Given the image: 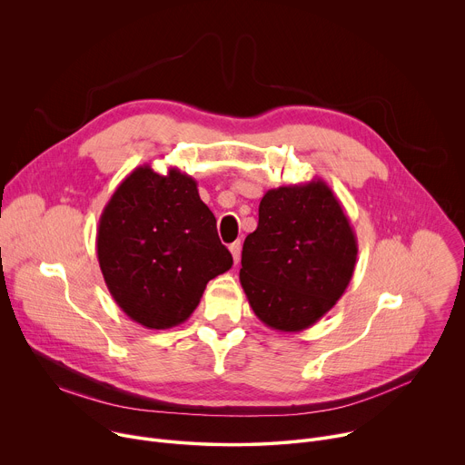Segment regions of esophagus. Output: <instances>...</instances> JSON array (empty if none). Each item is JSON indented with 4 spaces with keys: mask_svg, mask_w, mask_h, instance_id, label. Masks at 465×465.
I'll return each mask as SVG.
<instances>
[{
    "mask_svg": "<svg viewBox=\"0 0 465 465\" xmlns=\"http://www.w3.org/2000/svg\"><path fill=\"white\" fill-rule=\"evenodd\" d=\"M230 252H232L233 261H235V264H237V262L241 261V242H239V241L232 242V244H230Z\"/></svg>",
    "mask_w": 465,
    "mask_h": 465,
    "instance_id": "esophagus-1",
    "label": "esophagus"
}]
</instances>
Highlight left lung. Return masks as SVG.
Segmentation results:
<instances>
[{
  "mask_svg": "<svg viewBox=\"0 0 465 465\" xmlns=\"http://www.w3.org/2000/svg\"><path fill=\"white\" fill-rule=\"evenodd\" d=\"M357 237L322 180L269 189L259 223L242 244L241 285L255 316L282 333L316 323L348 289Z\"/></svg>",
  "mask_w": 465,
  "mask_h": 465,
  "instance_id": "obj_1",
  "label": "left lung"
}]
</instances>
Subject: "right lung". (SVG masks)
Instances as JSON below:
<instances>
[{"instance_id": "add662e5", "label": "right lung", "mask_w": 465, "mask_h": 465, "mask_svg": "<svg viewBox=\"0 0 465 465\" xmlns=\"http://www.w3.org/2000/svg\"><path fill=\"white\" fill-rule=\"evenodd\" d=\"M95 244L112 298L147 329L185 322L208 282L233 264L196 180L176 167L132 171L101 213Z\"/></svg>"}]
</instances>
